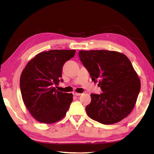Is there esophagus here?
I'll list each match as a JSON object with an SVG mask.
<instances>
[{
	"label": "esophagus",
	"mask_w": 154,
	"mask_h": 154,
	"mask_svg": "<svg viewBox=\"0 0 154 154\" xmlns=\"http://www.w3.org/2000/svg\"><path fill=\"white\" fill-rule=\"evenodd\" d=\"M73 94H74V95H75V96H80L81 94V93H77V92H74L73 93Z\"/></svg>",
	"instance_id": "34e87169"
}]
</instances>
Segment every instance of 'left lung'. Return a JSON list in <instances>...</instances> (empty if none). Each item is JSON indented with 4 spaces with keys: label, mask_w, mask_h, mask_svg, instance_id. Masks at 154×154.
I'll use <instances>...</instances> for the list:
<instances>
[{
    "label": "left lung",
    "mask_w": 154,
    "mask_h": 154,
    "mask_svg": "<svg viewBox=\"0 0 154 154\" xmlns=\"http://www.w3.org/2000/svg\"><path fill=\"white\" fill-rule=\"evenodd\" d=\"M80 60L103 93L91 94L86 112L103 124L122 120L131 112L140 91V81L131 61L114 51L81 50Z\"/></svg>",
    "instance_id": "1"
}]
</instances>
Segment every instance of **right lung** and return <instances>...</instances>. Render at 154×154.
I'll use <instances>...</instances> for the list:
<instances>
[{"label":"right lung","mask_w":154,"mask_h":154,"mask_svg":"<svg viewBox=\"0 0 154 154\" xmlns=\"http://www.w3.org/2000/svg\"><path fill=\"white\" fill-rule=\"evenodd\" d=\"M73 50H54L44 51L28 62L22 71L20 86L25 106L35 120L52 124L65 116L73 101V94L58 91L62 68L73 57Z\"/></svg>","instance_id":"obj_1"}]
</instances>
